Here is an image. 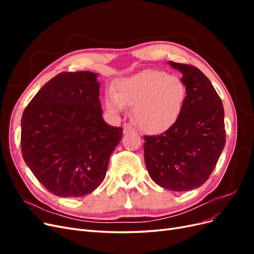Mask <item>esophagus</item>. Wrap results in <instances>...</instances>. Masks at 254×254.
I'll return each instance as SVG.
<instances>
[{
  "mask_svg": "<svg viewBox=\"0 0 254 254\" xmlns=\"http://www.w3.org/2000/svg\"><path fill=\"white\" fill-rule=\"evenodd\" d=\"M123 132H124V134H128V133H132L134 132V129L130 126V125H125L124 126V129H123Z\"/></svg>",
  "mask_w": 254,
  "mask_h": 254,
  "instance_id": "esophagus-1",
  "label": "esophagus"
}]
</instances>
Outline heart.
<instances>
[{
	"label": "heart",
	"instance_id": "heart-1",
	"mask_svg": "<svg viewBox=\"0 0 254 254\" xmlns=\"http://www.w3.org/2000/svg\"><path fill=\"white\" fill-rule=\"evenodd\" d=\"M188 90L179 76L159 70H145L121 78L115 93L109 91L105 103L113 113L134 107L135 124L148 133H162L176 124L186 104Z\"/></svg>",
	"mask_w": 254,
	"mask_h": 254
}]
</instances>
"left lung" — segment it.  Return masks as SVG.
Instances as JSON below:
<instances>
[{
	"label": "left lung",
	"mask_w": 254,
	"mask_h": 254,
	"mask_svg": "<svg viewBox=\"0 0 254 254\" xmlns=\"http://www.w3.org/2000/svg\"><path fill=\"white\" fill-rule=\"evenodd\" d=\"M182 73L188 94L176 124L159 135L144 136L148 174L161 188L186 191L207 180L226 144L225 111L206 76L196 66L168 61Z\"/></svg>",
	"instance_id": "left-lung-1"
}]
</instances>
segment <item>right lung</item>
Returning <instances> with one entry per match:
<instances>
[{"instance_id": "obj_1", "label": "right lung", "mask_w": 254, "mask_h": 254, "mask_svg": "<svg viewBox=\"0 0 254 254\" xmlns=\"http://www.w3.org/2000/svg\"><path fill=\"white\" fill-rule=\"evenodd\" d=\"M97 74L64 72L38 91L22 114L21 149L42 186L81 197L104 181L123 128L103 120Z\"/></svg>"}]
</instances>
